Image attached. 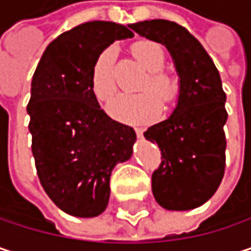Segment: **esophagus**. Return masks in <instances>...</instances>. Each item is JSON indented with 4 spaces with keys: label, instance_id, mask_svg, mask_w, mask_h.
I'll list each match as a JSON object with an SVG mask.
<instances>
[{
    "label": "esophagus",
    "instance_id": "esophagus-1",
    "mask_svg": "<svg viewBox=\"0 0 251 251\" xmlns=\"http://www.w3.org/2000/svg\"><path fill=\"white\" fill-rule=\"evenodd\" d=\"M135 132H136L138 138H142V135H144V129L142 127H135Z\"/></svg>",
    "mask_w": 251,
    "mask_h": 251
}]
</instances>
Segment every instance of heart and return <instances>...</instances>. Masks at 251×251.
<instances>
[{
    "label": "heart",
    "instance_id": "heart-1",
    "mask_svg": "<svg viewBox=\"0 0 251 251\" xmlns=\"http://www.w3.org/2000/svg\"><path fill=\"white\" fill-rule=\"evenodd\" d=\"M136 61L150 73L141 85L138 94H119L107 104L112 118L126 124H148L157 119L163 112V100L172 103L177 94L176 81L161 71L166 65L164 49L152 40H139L132 46ZM116 49L113 46L104 49L96 59L91 70V88L94 96L107 101L116 91L115 78ZM153 91L151 92V90Z\"/></svg>",
    "mask_w": 251,
    "mask_h": 251
}]
</instances>
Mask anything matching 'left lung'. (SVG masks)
Segmentation results:
<instances>
[{
  "label": "left lung",
  "mask_w": 251,
  "mask_h": 251,
  "mask_svg": "<svg viewBox=\"0 0 251 251\" xmlns=\"http://www.w3.org/2000/svg\"><path fill=\"white\" fill-rule=\"evenodd\" d=\"M129 27L164 45L180 78L175 112L144 132L161 150V164L152 173L154 198L169 211L195 209L214 196L226 172L228 113L221 76L208 52L183 25L145 20Z\"/></svg>",
  "instance_id": "8db88e82"
}]
</instances>
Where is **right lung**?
Masks as SVG:
<instances>
[{
  "mask_svg": "<svg viewBox=\"0 0 251 251\" xmlns=\"http://www.w3.org/2000/svg\"><path fill=\"white\" fill-rule=\"evenodd\" d=\"M129 25L88 22L59 34L43 52L27 104L31 152L40 184L64 212L93 218L110 198V176L130 158L136 133L109 118L93 93L91 70Z\"/></svg>",
  "mask_w": 251,
  "mask_h": 251,
  "instance_id": "obj_1",
  "label": "right lung"
}]
</instances>
